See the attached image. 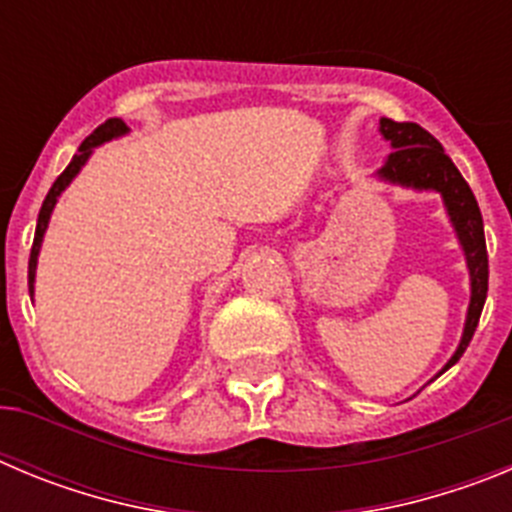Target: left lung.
Instances as JSON below:
<instances>
[{"label":"left lung","instance_id":"1","mask_svg":"<svg viewBox=\"0 0 512 512\" xmlns=\"http://www.w3.org/2000/svg\"><path fill=\"white\" fill-rule=\"evenodd\" d=\"M379 130L395 146V151L387 158V164L379 169V176L387 179V182L402 184V187L436 189V192H441L446 210L451 215V223H454L464 253H467L469 277H472V302H469L467 325H464V336H461L459 348H456V354L451 356L449 364H446V369H449L467 351L474 330H477L482 307H485L490 264H487L482 212H479L477 200H474L469 184L464 182V176L459 174L454 161L443 153L441 143L428 130H423L415 122H395L390 117H382Z\"/></svg>","mask_w":512,"mask_h":512}]
</instances>
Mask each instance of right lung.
I'll use <instances>...</instances> for the list:
<instances>
[{"label": "right lung", "instance_id": "1", "mask_svg": "<svg viewBox=\"0 0 512 512\" xmlns=\"http://www.w3.org/2000/svg\"><path fill=\"white\" fill-rule=\"evenodd\" d=\"M128 133V125L120 120V117H110L107 122H102L97 130H94L89 138H84V143L79 146V151H76V156L71 158V164L63 169V174L58 176L56 182H53L51 192H48V197L43 200V207H40V215H38V228H35V238H33V248H30V261H27V284H30V295H33V282H35V266H38V251H40V241H43L45 235V228H48V220H51V212L53 207H56V200L61 197V192L66 187H69V182L74 179L76 174H79V169L84 164H87L89 153H92L94 146H99V143H104V140H112L117 138V135Z\"/></svg>", "mask_w": 512, "mask_h": 512}]
</instances>
